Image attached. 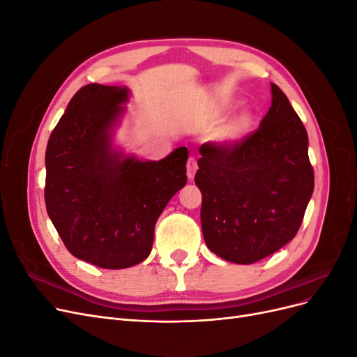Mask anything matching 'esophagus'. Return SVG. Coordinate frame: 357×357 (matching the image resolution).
Returning a JSON list of instances; mask_svg holds the SVG:
<instances>
[{
    "label": "esophagus",
    "instance_id": "1",
    "mask_svg": "<svg viewBox=\"0 0 357 357\" xmlns=\"http://www.w3.org/2000/svg\"><path fill=\"white\" fill-rule=\"evenodd\" d=\"M186 169H188V177L189 178H193V176H195V172L198 169V165H197V159L190 156L188 159V165H186Z\"/></svg>",
    "mask_w": 357,
    "mask_h": 357
}]
</instances>
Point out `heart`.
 <instances>
[{
	"label": "heart",
	"instance_id": "1",
	"mask_svg": "<svg viewBox=\"0 0 357 357\" xmlns=\"http://www.w3.org/2000/svg\"><path fill=\"white\" fill-rule=\"evenodd\" d=\"M226 110H228V104L213 107V109L208 110L204 117L205 123L210 126L218 123L223 117ZM253 128H255V116L250 112H243L240 114H236L235 117L229 119V121L223 122L218 128H214L213 138L219 143L232 144L236 142H241L243 138H245L252 132Z\"/></svg>",
	"mask_w": 357,
	"mask_h": 357
}]
</instances>
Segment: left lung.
I'll return each mask as SVG.
<instances>
[{
	"label": "left lung",
	"mask_w": 357,
	"mask_h": 357,
	"mask_svg": "<svg viewBox=\"0 0 357 357\" xmlns=\"http://www.w3.org/2000/svg\"><path fill=\"white\" fill-rule=\"evenodd\" d=\"M271 92L256 131L199 147L204 240L234 264H255L294 240L314 190L307 129L284 92L274 83Z\"/></svg>",
	"instance_id": "left-lung-1"
}]
</instances>
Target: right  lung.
Instances as JSON below:
<instances>
[{"label":"right lung","mask_w":357,"mask_h":357,"mask_svg":"<svg viewBox=\"0 0 357 357\" xmlns=\"http://www.w3.org/2000/svg\"><path fill=\"white\" fill-rule=\"evenodd\" d=\"M126 98V88L83 86L46 149L49 218L73 256L105 269L147 259L158 218L188 181L186 147L158 162L123 158L112 149L109 131Z\"/></svg>","instance_id":"obj_1"}]
</instances>
